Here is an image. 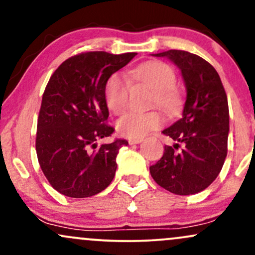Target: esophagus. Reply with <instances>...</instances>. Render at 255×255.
I'll list each match as a JSON object with an SVG mask.
<instances>
[{"mask_svg":"<svg viewBox=\"0 0 255 255\" xmlns=\"http://www.w3.org/2000/svg\"><path fill=\"white\" fill-rule=\"evenodd\" d=\"M142 141V139H129L128 140V142H129V145H134V144H140V142Z\"/></svg>","mask_w":255,"mask_h":255,"instance_id":"34e87169","label":"esophagus"}]
</instances>
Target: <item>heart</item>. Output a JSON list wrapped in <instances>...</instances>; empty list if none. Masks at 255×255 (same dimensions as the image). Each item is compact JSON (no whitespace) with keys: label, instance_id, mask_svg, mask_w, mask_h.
Returning a JSON list of instances; mask_svg holds the SVG:
<instances>
[{"label":"heart","instance_id":"b5f03b06","mask_svg":"<svg viewBox=\"0 0 255 255\" xmlns=\"http://www.w3.org/2000/svg\"><path fill=\"white\" fill-rule=\"evenodd\" d=\"M137 83L146 84L154 91L153 104L168 113H175L181 104V98L175 89L176 75L169 64L162 61H150L135 67L129 72ZM130 85L121 73H114L104 85V102L115 115H121L127 109ZM164 122L159 111L128 113L118 121L119 133L129 139H141L151 130L157 129Z\"/></svg>","mask_w":255,"mask_h":255}]
</instances>
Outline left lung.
Instances as JSON below:
<instances>
[{
	"label": "left lung",
	"instance_id": "left-lung-1",
	"mask_svg": "<svg viewBox=\"0 0 255 255\" xmlns=\"http://www.w3.org/2000/svg\"><path fill=\"white\" fill-rule=\"evenodd\" d=\"M180 68L187 90L182 118L163 130L183 144L165 146L163 157L150 166L151 176L166 191L195 194L211 184L222 170L228 152L229 107L217 71L204 58L183 50L154 54Z\"/></svg>",
	"mask_w": 255,
	"mask_h": 255
}]
</instances>
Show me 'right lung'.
Returning <instances> with one entry per match:
<instances>
[{
  "label": "right lung",
  "mask_w": 255,
  "mask_h": 255,
  "mask_svg": "<svg viewBox=\"0 0 255 255\" xmlns=\"http://www.w3.org/2000/svg\"><path fill=\"white\" fill-rule=\"evenodd\" d=\"M135 52L90 51L69 57L51 75L43 93L37 124L38 162L61 194L87 198L104 191L115 176L116 156L127 140L110 136L104 102L107 79L129 63Z\"/></svg>",
  "instance_id": "add662e5"
}]
</instances>
